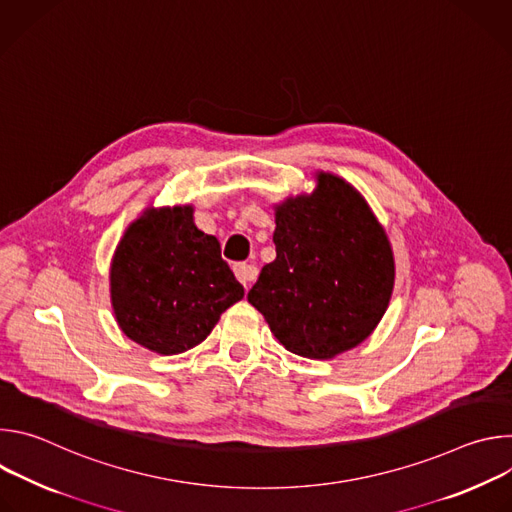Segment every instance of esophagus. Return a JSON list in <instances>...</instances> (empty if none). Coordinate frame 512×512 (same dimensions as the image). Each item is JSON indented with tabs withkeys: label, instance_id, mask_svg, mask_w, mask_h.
Returning a JSON list of instances; mask_svg holds the SVG:
<instances>
[{
	"label": "esophagus",
	"instance_id": "obj_1",
	"mask_svg": "<svg viewBox=\"0 0 512 512\" xmlns=\"http://www.w3.org/2000/svg\"><path fill=\"white\" fill-rule=\"evenodd\" d=\"M233 271H235L237 279H239L245 287H249V283L257 277V267H255L253 263H235V265H233Z\"/></svg>",
	"mask_w": 512,
	"mask_h": 512
}]
</instances>
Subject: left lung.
I'll use <instances>...</instances> for the list:
<instances>
[{
    "mask_svg": "<svg viewBox=\"0 0 512 512\" xmlns=\"http://www.w3.org/2000/svg\"><path fill=\"white\" fill-rule=\"evenodd\" d=\"M273 208L277 255L249 304L294 354L328 360L358 346L379 326L395 285L393 249L375 212L330 172H316L310 194Z\"/></svg>",
    "mask_w": 512,
    "mask_h": 512,
    "instance_id": "left-lung-1",
    "label": "left lung"
}]
</instances>
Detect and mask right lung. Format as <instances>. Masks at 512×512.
Returning <instances> with one entry per match:
<instances>
[{
	"label": "right lung",
	"mask_w": 512,
	"mask_h": 512,
	"mask_svg": "<svg viewBox=\"0 0 512 512\" xmlns=\"http://www.w3.org/2000/svg\"><path fill=\"white\" fill-rule=\"evenodd\" d=\"M121 332L162 356L198 346L245 289L216 237L194 225V206H148L125 229L109 267Z\"/></svg>",
	"instance_id": "add662e5"
}]
</instances>
